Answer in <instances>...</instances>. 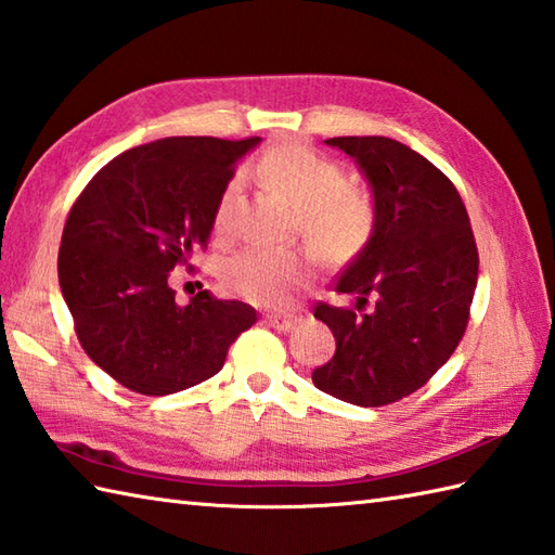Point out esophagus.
<instances>
[{
    "mask_svg": "<svg viewBox=\"0 0 555 555\" xmlns=\"http://www.w3.org/2000/svg\"><path fill=\"white\" fill-rule=\"evenodd\" d=\"M299 321H301V315H297V313H268L266 315V323L270 327H275V331H282V333L292 331V327L297 325Z\"/></svg>",
    "mask_w": 555,
    "mask_h": 555,
    "instance_id": "obj_1",
    "label": "esophagus"
}]
</instances>
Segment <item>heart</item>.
<instances>
[{"label": "heart", "instance_id": "obj_1", "mask_svg": "<svg viewBox=\"0 0 555 555\" xmlns=\"http://www.w3.org/2000/svg\"><path fill=\"white\" fill-rule=\"evenodd\" d=\"M256 177L294 206L299 232L325 261H347L369 242L376 222L371 196L361 186L343 182L340 163L313 145L299 139L273 143L258 160ZM240 191V179H230L215 203L212 232L220 240H228L234 230ZM309 278V256L294 248L248 246L222 268L224 287L258 307H285L307 287Z\"/></svg>", "mask_w": 555, "mask_h": 555}]
</instances>
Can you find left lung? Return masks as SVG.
<instances>
[{
  "mask_svg": "<svg viewBox=\"0 0 555 555\" xmlns=\"http://www.w3.org/2000/svg\"><path fill=\"white\" fill-rule=\"evenodd\" d=\"M376 201V230L335 278L354 307L319 301L313 315L335 335V354L313 386L359 406L420 390L455 352L477 289L479 251L455 184L424 155L386 135H337Z\"/></svg>",
  "mask_w": 555,
  "mask_h": 555,
  "instance_id": "left-lung-1",
  "label": "left lung"
}]
</instances>
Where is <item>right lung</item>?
<instances>
[{"label":"right lung","instance_id":"right-lung-1","mask_svg":"<svg viewBox=\"0 0 555 555\" xmlns=\"http://www.w3.org/2000/svg\"><path fill=\"white\" fill-rule=\"evenodd\" d=\"M261 141L160 139L117 155L78 194L62 232L60 287L83 352L119 386L179 392L212 378L258 313L201 289L175 301L169 273L206 248L220 191Z\"/></svg>","mask_w":555,"mask_h":555}]
</instances>
